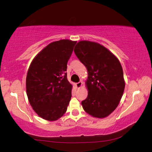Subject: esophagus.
Masks as SVG:
<instances>
[{
  "label": "esophagus",
  "mask_w": 152,
  "mask_h": 152,
  "mask_svg": "<svg viewBox=\"0 0 152 152\" xmlns=\"http://www.w3.org/2000/svg\"><path fill=\"white\" fill-rule=\"evenodd\" d=\"M82 85H83V83H82L81 81H80L79 82V83H77L76 84V86L78 88H80L81 86H82Z\"/></svg>",
  "instance_id": "obj_1"
}]
</instances>
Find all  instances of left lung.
Listing matches in <instances>:
<instances>
[{"instance_id":"obj_1","label":"left lung","mask_w":152,"mask_h":152,"mask_svg":"<svg viewBox=\"0 0 152 152\" xmlns=\"http://www.w3.org/2000/svg\"><path fill=\"white\" fill-rule=\"evenodd\" d=\"M74 50L88 71V96L81 103L84 110L98 118L108 116L118 105L124 90L119 60L103 45L88 40L78 42Z\"/></svg>"}]
</instances>
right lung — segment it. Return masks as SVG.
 <instances>
[{
    "instance_id": "right-lung-1",
    "label": "right lung",
    "mask_w": 152,
    "mask_h": 152,
    "mask_svg": "<svg viewBox=\"0 0 152 152\" xmlns=\"http://www.w3.org/2000/svg\"><path fill=\"white\" fill-rule=\"evenodd\" d=\"M76 41L53 42L37 54L26 76V92L32 109L42 118L55 121L67 111L72 85L67 78V64Z\"/></svg>"
}]
</instances>
